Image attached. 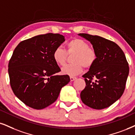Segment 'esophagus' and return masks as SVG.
<instances>
[{"label":"esophagus","instance_id":"1","mask_svg":"<svg viewBox=\"0 0 135 135\" xmlns=\"http://www.w3.org/2000/svg\"><path fill=\"white\" fill-rule=\"evenodd\" d=\"M70 79L71 81H73L75 80V79H76V78L74 77V76H70Z\"/></svg>","mask_w":135,"mask_h":135}]
</instances>
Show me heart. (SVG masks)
Instances as JSON below:
<instances>
[{"label": "heart", "mask_w": 135, "mask_h": 135, "mask_svg": "<svg viewBox=\"0 0 135 135\" xmlns=\"http://www.w3.org/2000/svg\"><path fill=\"white\" fill-rule=\"evenodd\" d=\"M66 51L61 47L56 48L52 57L54 62L59 66H64L68 54H74L72 58V64L65 66L62 69L64 74L76 76L83 70V66L90 68L97 59L95 50L89 47V45L84 40L74 38L66 44Z\"/></svg>", "instance_id": "b5f03b06"}]
</instances>
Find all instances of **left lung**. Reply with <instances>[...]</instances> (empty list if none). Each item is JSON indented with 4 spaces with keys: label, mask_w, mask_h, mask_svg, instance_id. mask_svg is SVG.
Segmentation results:
<instances>
[{
    "label": "left lung",
    "mask_w": 135,
    "mask_h": 135,
    "mask_svg": "<svg viewBox=\"0 0 135 135\" xmlns=\"http://www.w3.org/2000/svg\"><path fill=\"white\" fill-rule=\"evenodd\" d=\"M78 35L91 42L97 54L96 62L83 76L86 85L81 93V100L95 109L109 107L121 98L125 89L129 74L125 55L113 41L88 34Z\"/></svg>",
    "instance_id": "obj_1"
}]
</instances>
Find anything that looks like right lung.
<instances>
[{"label":"right lung","mask_w":135,"mask_h":135,"mask_svg":"<svg viewBox=\"0 0 135 135\" xmlns=\"http://www.w3.org/2000/svg\"><path fill=\"white\" fill-rule=\"evenodd\" d=\"M65 41L62 35L48 33L22 41L9 62L10 84L14 94L36 109L56 101L63 86L70 81L53 59V52Z\"/></svg>","instance_id":"1"}]
</instances>
